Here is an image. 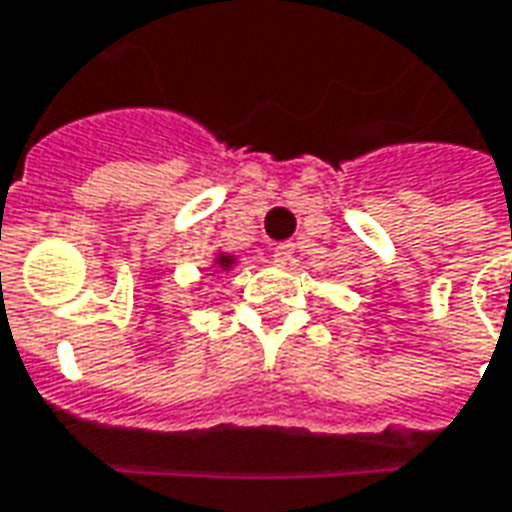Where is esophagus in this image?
Instances as JSON below:
<instances>
[{"label":"esophagus","mask_w":512,"mask_h":512,"mask_svg":"<svg viewBox=\"0 0 512 512\" xmlns=\"http://www.w3.org/2000/svg\"><path fill=\"white\" fill-rule=\"evenodd\" d=\"M290 260H293V244L290 241H282V244L274 246V263L277 266H285Z\"/></svg>","instance_id":"obj_1"}]
</instances>
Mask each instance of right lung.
Returning a JSON list of instances; mask_svg holds the SVG:
<instances>
[{"mask_svg":"<svg viewBox=\"0 0 512 512\" xmlns=\"http://www.w3.org/2000/svg\"><path fill=\"white\" fill-rule=\"evenodd\" d=\"M213 266L222 268V271H230V268L235 266V257L233 255H224V252H222V255L213 257Z\"/></svg>","mask_w":512,"mask_h":512,"instance_id":"obj_1","label":"right lung"}]
</instances>
